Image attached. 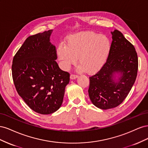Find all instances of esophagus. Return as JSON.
I'll list each match as a JSON object with an SVG mask.
<instances>
[{"label":"esophagus","mask_w":148,"mask_h":148,"mask_svg":"<svg viewBox=\"0 0 148 148\" xmlns=\"http://www.w3.org/2000/svg\"><path fill=\"white\" fill-rule=\"evenodd\" d=\"M77 77H78L77 75H75V74H73V73H71L70 75V79H74L75 78H77Z\"/></svg>","instance_id":"34e87169"}]
</instances>
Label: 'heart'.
<instances>
[{
    "label": "heart",
    "mask_w": 148,
    "mask_h": 148,
    "mask_svg": "<svg viewBox=\"0 0 148 148\" xmlns=\"http://www.w3.org/2000/svg\"><path fill=\"white\" fill-rule=\"evenodd\" d=\"M110 47V40L106 36L85 31L69 36L66 46L58 47L57 56L65 70L75 64L78 58L79 69L92 74L105 64Z\"/></svg>",
    "instance_id": "b5f03b06"
}]
</instances>
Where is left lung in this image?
<instances>
[{"label": "left lung", "mask_w": 148, "mask_h": 148, "mask_svg": "<svg viewBox=\"0 0 148 148\" xmlns=\"http://www.w3.org/2000/svg\"><path fill=\"white\" fill-rule=\"evenodd\" d=\"M112 34V42L105 64L89 77V98L94 105L104 110L117 107L125 100L135 83L138 69L134 46L120 31L115 29ZM115 72L121 74L117 83L113 79Z\"/></svg>", "instance_id": "left-lung-1"}]
</instances>
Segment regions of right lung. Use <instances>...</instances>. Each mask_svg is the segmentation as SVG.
<instances>
[{
  "instance_id": "1",
  "label": "right lung",
  "mask_w": 148,
  "mask_h": 148,
  "mask_svg": "<svg viewBox=\"0 0 148 148\" xmlns=\"http://www.w3.org/2000/svg\"><path fill=\"white\" fill-rule=\"evenodd\" d=\"M52 29L28 37L13 59L12 72L16 91L31 109L50 114L63 102L70 73L56 60L57 50L49 42Z\"/></svg>"
}]
</instances>
